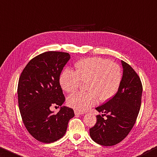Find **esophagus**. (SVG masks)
Here are the masks:
<instances>
[{"instance_id": "esophagus-1", "label": "esophagus", "mask_w": 157, "mask_h": 157, "mask_svg": "<svg viewBox=\"0 0 157 157\" xmlns=\"http://www.w3.org/2000/svg\"><path fill=\"white\" fill-rule=\"evenodd\" d=\"M74 114H75V115H81V114H83L84 113L83 112L78 111V110H76V109H75V110H74Z\"/></svg>"}]
</instances>
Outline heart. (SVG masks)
<instances>
[{
	"label": "heart",
	"instance_id": "1",
	"mask_svg": "<svg viewBox=\"0 0 157 157\" xmlns=\"http://www.w3.org/2000/svg\"><path fill=\"white\" fill-rule=\"evenodd\" d=\"M122 73L117 63L102 58L82 59L75 64V71L69 68L62 71L59 83L66 92H73L82 82H87V92H78L69 96L67 105L78 111H86L100 102L114 97L121 83Z\"/></svg>",
	"mask_w": 157,
	"mask_h": 157
}]
</instances>
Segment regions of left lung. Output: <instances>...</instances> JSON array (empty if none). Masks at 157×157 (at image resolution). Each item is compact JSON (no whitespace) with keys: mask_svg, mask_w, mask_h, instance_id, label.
Returning <instances> with one entry per match:
<instances>
[{"mask_svg":"<svg viewBox=\"0 0 157 157\" xmlns=\"http://www.w3.org/2000/svg\"><path fill=\"white\" fill-rule=\"evenodd\" d=\"M123 77L119 91L114 97L96 109L97 123L90 129L92 139L98 144L112 146L123 141L130 133L141 108L143 87L138 74L131 66L121 60ZM106 116L104 120L102 117Z\"/></svg>","mask_w":157,"mask_h":157,"instance_id":"obj_1","label":"left lung"}]
</instances>
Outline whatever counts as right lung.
I'll list each match as a JSON object with an SVG mask.
<instances>
[{"mask_svg": "<svg viewBox=\"0 0 157 157\" xmlns=\"http://www.w3.org/2000/svg\"><path fill=\"white\" fill-rule=\"evenodd\" d=\"M70 59L67 52H44L27 63L19 78L22 120L29 133L40 142L49 144L61 139L69 121L74 117L73 109L65 106L56 114L50 110L51 107L61 106L65 101L59 76Z\"/></svg>", "mask_w": 157, "mask_h": 157, "instance_id": "add662e5", "label": "right lung"}]
</instances>
